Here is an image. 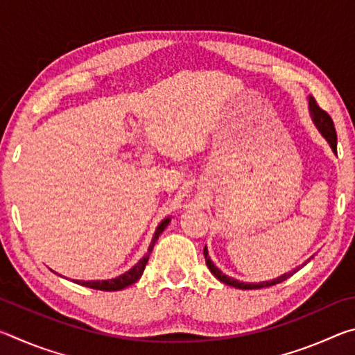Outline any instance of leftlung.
Here are the masks:
<instances>
[{
    "mask_svg": "<svg viewBox=\"0 0 355 355\" xmlns=\"http://www.w3.org/2000/svg\"><path fill=\"white\" fill-rule=\"evenodd\" d=\"M309 107H310V116H311V119H313L316 128L320 130V133L324 136V139H326V141L329 142V146H330V148L334 150V153H336V131H335V127H334V120L330 119V116H329V114H327L326 111L321 110V107L318 106L316 100H315L313 97H309ZM203 255H205V261H207L208 269H209V271H211V274L214 275L216 279L220 280L222 284H225V285H230V286H233V288H239V290H260V288H266V286L277 285V284H280V282H284V280H286L288 277H291L293 274H296V272L299 271V269L304 266L305 263L310 261L311 258H313V257L309 258V260L305 261V263L302 264V266L293 269L291 272H286V274L280 275V277L274 279V280L260 282V284H244V282H239V280L233 279V277H228V275H225L224 272L220 271V269H219L218 266H216V264L211 261V258L208 257L207 245H205V249H203Z\"/></svg>",
    "mask_w": 355,
    "mask_h": 355,
    "instance_id": "obj_1",
    "label": "left lung"
}]
</instances>
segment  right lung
Here are the masks:
<instances>
[{"label": "right lung", "mask_w": 355, "mask_h": 355, "mask_svg": "<svg viewBox=\"0 0 355 355\" xmlns=\"http://www.w3.org/2000/svg\"><path fill=\"white\" fill-rule=\"evenodd\" d=\"M171 218H166L164 220H161V224L156 227V232L152 238V243L148 245V250L147 254L144 255L139 261H137L133 268L130 269L122 275H119L116 279H110V280H89V282H84V280H73L75 284L78 285H83V286H87V288H94V290H100V291H119V290H123V288H127L130 285H133L135 282H137L141 279V275L144 272V269H146V264L148 261V257L152 254L153 250V245L156 243V239L159 238L161 233L164 232V228L169 225Z\"/></svg>", "instance_id": "obj_1"}]
</instances>
